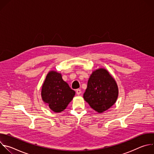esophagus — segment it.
I'll list each match as a JSON object with an SVG mask.
<instances>
[{
	"label": "esophagus",
	"mask_w": 154,
	"mask_h": 154,
	"mask_svg": "<svg viewBox=\"0 0 154 154\" xmlns=\"http://www.w3.org/2000/svg\"><path fill=\"white\" fill-rule=\"evenodd\" d=\"M76 93H77V94L80 95V94H81V93H82V91H81L80 89H77V90H76Z\"/></svg>",
	"instance_id": "34e87169"
}]
</instances>
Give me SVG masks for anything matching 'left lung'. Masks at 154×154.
<instances>
[{
	"label": "left lung",
	"mask_w": 154,
	"mask_h": 154,
	"mask_svg": "<svg viewBox=\"0 0 154 154\" xmlns=\"http://www.w3.org/2000/svg\"><path fill=\"white\" fill-rule=\"evenodd\" d=\"M118 96L117 84L105 69H98L91 75L83 94L85 100L95 111L102 113L110 108Z\"/></svg>",
	"instance_id": "left-lung-1"
}]
</instances>
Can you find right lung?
<instances>
[{
    "label": "right lung",
    "mask_w": 154,
    "mask_h": 154,
    "mask_svg": "<svg viewBox=\"0 0 154 154\" xmlns=\"http://www.w3.org/2000/svg\"><path fill=\"white\" fill-rule=\"evenodd\" d=\"M75 94V92L63 80L61 75L54 71L47 75L42 86L41 96L43 101L56 113L63 111Z\"/></svg>",
    "instance_id": "add662e5"
}]
</instances>
